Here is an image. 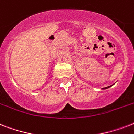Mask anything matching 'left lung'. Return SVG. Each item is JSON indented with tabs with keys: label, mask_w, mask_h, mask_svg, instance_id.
<instances>
[{
	"label": "left lung",
	"mask_w": 134,
	"mask_h": 134,
	"mask_svg": "<svg viewBox=\"0 0 134 134\" xmlns=\"http://www.w3.org/2000/svg\"><path fill=\"white\" fill-rule=\"evenodd\" d=\"M112 86H108V87H106V88H103V89H106V88H110V87H111Z\"/></svg>",
	"instance_id": "left-lung-1"
}]
</instances>
